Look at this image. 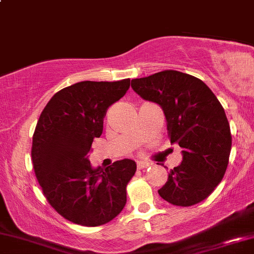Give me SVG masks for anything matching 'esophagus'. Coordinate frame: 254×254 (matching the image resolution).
I'll return each mask as SVG.
<instances>
[{"instance_id":"34e87169","label":"esophagus","mask_w":254,"mask_h":254,"mask_svg":"<svg viewBox=\"0 0 254 254\" xmlns=\"http://www.w3.org/2000/svg\"><path fill=\"white\" fill-rule=\"evenodd\" d=\"M149 166H151V164H148V162H137V168H139V170H145V168H148Z\"/></svg>"}]
</instances>
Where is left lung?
<instances>
[{
  "mask_svg": "<svg viewBox=\"0 0 254 254\" xmlns=\"http://www.w3.org/2000/svg\"><path fill=\"white\" fill-rule=\"evenodd\" d=\"M132 88L160 106L171 143L183 148V161L170 171L159 195L183 207L201 202L223 180L232 146L221 103L201 80L178 70L134 79Z\"/></svg>",
  "mask_w": 254,
  "mask_h": 254,
  "instance_id": "obj_1",
  "label": "left lung"
}]
</instances>
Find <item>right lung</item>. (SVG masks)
<instances>
[{"mask_svg": "<svg viewBox=\"0 0 254 254\" xmlns=\"http://www.w3.org/2000/svg\"><path fill=\"white\" fill-rule=\"evenodd\" d=\"M129 79L82 81L59 90L41 113L33 135L31 159L46 199L71 223L105 225L122 211L126 187L135 174L130 159L93 168L88 160L109 106L129 88Z\"/></svg>", "mask_w": 254, "mask_h": 254, "instance_id": "1", "label": "right lung"}]
</instances>
